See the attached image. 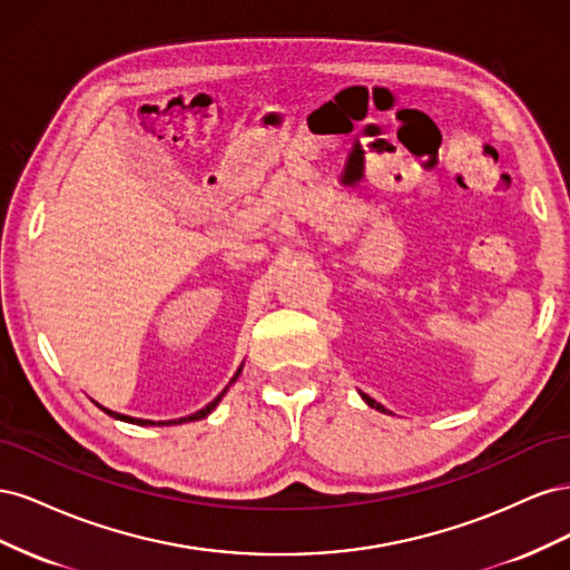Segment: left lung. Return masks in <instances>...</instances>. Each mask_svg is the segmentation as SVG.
I'll return each mask as SVG.
<instances>
[{
	"instance_id": "8db88e82",
	"label": "left lung",
	"mask_w": 570,
	"mask_h": 570,
	"mask_svg": "<svg viewBox=\"0 0 570 570\" xmlns=\"http://www.w3.org/2000/svg\"><path fill=\"white\" fill-rule=\"evenodd\" d=\"M361 396H364V400H366V404H368V406H373V409H377V411H385V406H381V404H377V402H373L371 396H366V394H361Z\"/></svg>"
}]
</instances>
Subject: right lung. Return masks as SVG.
I'll use <instances>...</instances> for the list:
<instances>
[{
	"mask_svg": "<svg viewBox=\"0 0 570 570\" xmlns=\"http://www.w3.org/2000/svg\"><path fill=\"white\" fill-rule=\"evenodd\" d=\"M237 373H239V368H237ZM237 373H235V377H237ZM235 377H233V381H235ZM228 390V387H226ZM226 390H223L218 396H216V400L212 402V404H206L202 411H197V413H193V416H187V419H178V421H161L159 425H170V423H185V421H199V419H204V416H209V413L214 411V406L220 402V396L223 394H226ZM105 411H109V409H105ZM111 413V416L114 419H120V421H126V423H137V425H157V423H154V421H142V419H130V416H120V413H114V411H109Z\"/></svg>",
	"mask_w": 570,
	"mask_h": 570,
	"instance_id": "obj_1",
	"label": "right lung"
}]
</instances>
